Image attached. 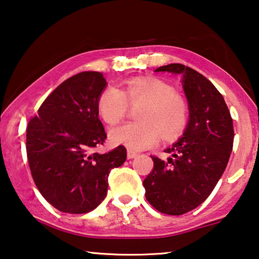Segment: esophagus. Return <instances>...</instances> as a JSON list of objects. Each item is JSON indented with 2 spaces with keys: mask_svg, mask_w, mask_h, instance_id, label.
Listing matches in <instances>:
<instances>
[{
  "mask_svg": "<svg viewBox=\"0 0 259 259\" xmlns=\"http://www.w3.org/2000/svg\"><path fill=\"white\" fill-rule=\"evenodd\" d=\"M126 156H128V158H129V159H131V158H135V157H136L137 154H136V152L131 151V150H128V154H126Z\"/></svg>",
  "mask_w": 259,
  "mask_h": 259,
  "instance_id": "34e87169",
  "label": "esophagus"
}]
</instances>
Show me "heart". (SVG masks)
I'll use <instances>...</instances> for the list:
<instances>
[{"instance_id": "1", "label": "heart", "mask_w": 259, "mask_h": 259, "mask_svg": "<svg viewBox=\"0 0 259 259\" xmlns=\"http://www.w3.org/2000/svg\"><path fill=\"white\" fill-rule=\"evenodd\" d=\"M144 102L138 119L115 126L110 141L130 150L140 151L154 147L161 140L175 141L181 136L188 121V107L183 97L175 94L170 84L158 78L136 77L126 82L124 90L109 87L101 93L97 109L108 124H116L125 117L129 103Z\"/></svg>"}]
</instances>
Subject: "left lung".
<instances>
[{
  "mask_svg": "<svg viewBox=\"0 0 259 259\" xmlns=\"http://www.w3.org/2000/svg\"><path fill=\"white\" fill-rule=\"evenodd\" d=\"M182 75L189 123L182 138L165 149V161L151 156L154 169L143 185L147 201L165 214L180 216L205 201L228 165L234 123L222 94L202 74L184 64L156 69Z\"/></svg>",
  "mask_w": 259,
  "mask_h": 259,
  "instance_id": "8db88e82",
  "label": "left lung"
}]
</instances>
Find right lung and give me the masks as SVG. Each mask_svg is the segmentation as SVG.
Returning a JSON list of instances; mask_svg holds the SVG:
<instances>
[{
	"instance_id": "1",
	"label": "right lung",
	"mask_w": 259,
	"mask_h": 259,
	"mask_svg": "<svg viewBox=\"0 0 259 259\" xmlns=\"http://www.w3.org/2000/svg\"><path fill=\"white\" fill-rule=\"evenodd\" d=\"M105 87L101 72H79L61 83L28 123L32 180L62 212L85 213L100 205L108 192L109 172L126 159L123 145L105 154L95 151L107 138L97 109Z\"/></svg>"
}]
</instances>
